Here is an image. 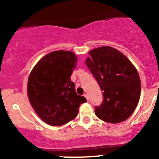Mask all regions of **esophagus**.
<instances>
[{
  "label": "esophagus",
  "mask_w": 159,
  "mask_h": 159,
  "mask_svg": "<svg viewBox=\"0 0 159 159\" xmlns=\"http://www.w3.org/2000/svg\"><path fill=\"white\" fill-rule=\"evenodd\" d=\"M84 96L85 97V98L87 99V100H89V95H88V94H84Z\"/></svg>",
  "instance_id": "1"
}]
</instances>
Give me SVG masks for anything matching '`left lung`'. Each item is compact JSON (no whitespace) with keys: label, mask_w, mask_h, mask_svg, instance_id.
<instances>
[{"label":"left lung","mask_w":159,"mask_h":159,"mask_svg":"<svg viewBox=\"0 0 159 159\" xmlns=\"http://www.w3.org/2000/svg\"><path fill=\"white\" fill-rule=\"evenodd\" d=\"M85 64L103 91L104 100L95 108L98 118L122 122L129 118L140 98L141 80L130 60L118 50L103 46L89 51Z\"/></svg>","instance_id":"8db88e82"}]
</instances>
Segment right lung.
I'll return each instance as SVG.
<instances>
[{
    "instance_id": "right-lung-1",
    "label": "right lung",
    "mask_w": 159,
    "mask_h": 159,
    "mask_svg": "<svg viewBox=\"0 0 159 159\" xmlns=\"http://www.w3.org/2000/svg\"><path fill=\"white\" fill-rule=\"evenodd\" d=\"M72 51H54L41 57L30 71L28 96L41 119L51 126H61L76 118L81 104L87 102L78 95L70 75L76 68Z\"/></svg>"
}]
</instances>
